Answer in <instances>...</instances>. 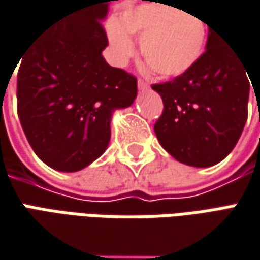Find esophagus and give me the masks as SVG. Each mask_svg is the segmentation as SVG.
Instances as JSON below:
<instances>
[{"label":"esophagus","mask_w":260,"mask_h":260,"mask_svg":"<svg viewBox=\"0 0 260 260\" xmlns=\"http://www.w3.org/2000/svg\"><path fill=\"white\" fill-rule=\"evenodd\" d=\"M138 88H140L141 91H145V90H148V88H150V85L147 84L145 81H142V80H138Z\"/></svg>","instance_id":"34e87169"}]
</instances>
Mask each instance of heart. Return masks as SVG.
<instances>
[{
	"label": "heart",
	"instance_id": "b5f03b06",
	"mask_svg": "<svg viewBox=\"0 0 260 260\" xmlns=\"http://www.w3.org/2000/svg\"><path fill=\"white\" fill-rule=\"evenodd\" d=\"M129 35L141 36L142 56L161 77H177L193 68L205 49L208 27L190 10L169 4L142 3L123 10L108 23V40L115 62L122 65L134 53Z\"/></svg>",
	"mask_w": 260,
	"mask_h": 260
}]
</instances>
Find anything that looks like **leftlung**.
<instances>
[{
  "label": "left lung",
  "mask_w": 260,
  "mask_h": 260,
  "mask_svg": "<svg viewBox=\"0 0 260 260\" xmlns=\"http://www.w3.org/2000/svg\"><path fill=\"white\" fill-rule=\"evenodd\" d=\"M205 49L187 73L152 84L164 105L154 125L158 142L177 161L193 167L220 163L236 147L252 83L240 53L212 27Z\"/></svg>",
  "instance_id": "obj_1"
}]
</instances>
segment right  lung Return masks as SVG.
<instances>
[{"label": "right lung", "mask_w": 260, "mask_h": 260, "mask_svg": "<svg viewBox=\"0 0 260 260\" xmlns=\"http://www.w3.org/2000/svg\"><path fill=\"white\" fill-rule=\"evenodd\" d=\"M110 1L119 0H85L21 56L18 118L36 155L59 172H78L106 151L113 112L137 97V78L102 55Z\"/></svg>", "instance_id": "1"}]
</instances>
